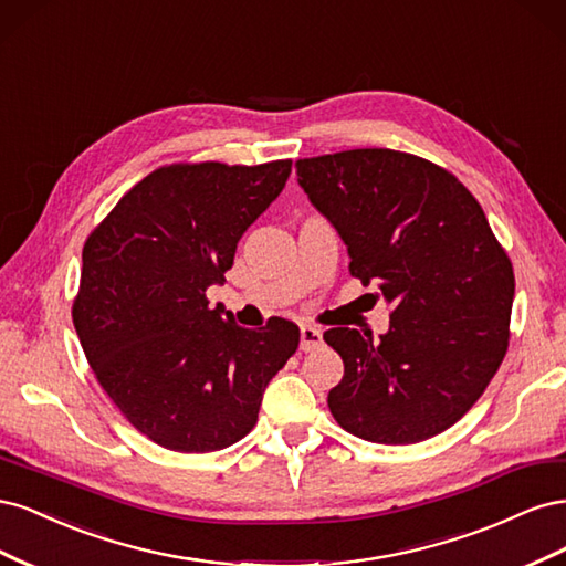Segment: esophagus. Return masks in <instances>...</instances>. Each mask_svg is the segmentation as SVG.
<instances>
[{
    "mask_svg": "<svg viewBox=\"0 0 566 566\" xmlns=\"http://www.w3.org/2000/svg\"><path fill=\"white\" fill-rule=\"evenodd\" d=\"M300 337H302V345H300L302 352H312L323 345V333L318 328H314V325H302Z\"/></svg>",
    "mask_w": 566,
    "mask_h": 566,
    "instance_id": "esophagus-1",
    "label": "esophagus"
}]
</instances>
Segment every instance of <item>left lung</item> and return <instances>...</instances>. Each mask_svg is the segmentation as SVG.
Masks as SVG:
<instances>
[{"instance_id": "1", "label": "left lung", "mask_w": 566, "mask_h": 566, "mask_svg": "<svg viewBox=\"0 0 566 566\" xmlns=\"http://www.w3.org/2000/svg\"><path fill=\"white\" fill-rule=\"evenodd\" d=\"M297 181L349 252L352 276L391 306L389 331L331 328L345 361L333 418L375 443L458 422L507 352L515 273L482 205L447 169L389 148L297 160Z\"/></svg>"}]
</instances>
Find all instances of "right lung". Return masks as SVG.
Instances as JSON below:
<instances>
[{"label": "right lung", "mask_w": 566, "mask_h": 566, "mask_svg": "<svg viewBox=\"0 0 566 566\" xmlns=\"http://www.w3.org/2000/svg\"><path fill=\"white\" fill-rule=\"evenodd\" d=\"M290 160L167 165L119 198L82 250L73 323L84 356L136 430L169 451L243 439L300 328L235 325L205 290L224 283L243 233L279 198Z\"/></svg>", "instance_id": "right-lung-1"}]
</instances>
